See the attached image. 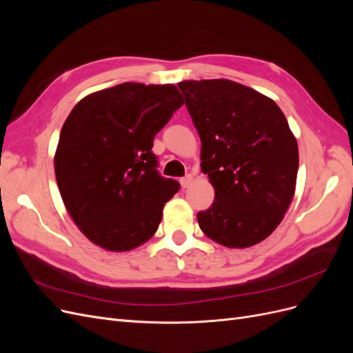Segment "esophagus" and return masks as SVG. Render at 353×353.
<instances>
[{
	"label": "esophagus",
	"instance_id": "obj_1",
	"mask_svg": "<svg viewBox=\"0 0 353 353\" xmlns=\"http://www.w3.org/2000/svg\"><path fill=\"white\" fill-rule=\"evenodd\" d=\"M179 183H181V187H183V188H188L191 185V183H193V176L187 175L184 178H181Z\"/></svg>",
	"mask_w": 353,
	"mask_h": 353
}]
</instances>
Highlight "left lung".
<instances>
[{
    "label": "left lung",
    "instance_id": "1",
    "mask_svg": "<svg viewBox=\"0 0 353 353\" xmlns=\"http://www.w3.org/2000/svg\"><path fill=\"white\" fill-rule=\"evenodd\" d=\"M178 87L201 141V172L215 188L197 213L201 231L225 248H250L271 236L293 200L299 148L279 105L230 79Z\"/></svg>",
    "mask_w": 353,
    "mask_h": 353
}]
</instances>
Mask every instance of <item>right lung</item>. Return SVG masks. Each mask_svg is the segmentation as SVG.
I'll return each instance as SVG.
<instances>
[{
    "mask_svg": "<svg viewBox=\"0 0 353 353\" xmlns=\"http://www.w3.org/2000/svg\"><path fill=\"white\" fill-rule=\"evenodd\" d=\"M183 105L175 85L125 82L74 105L54 156L63 203L101 249L128 252L150 240L179 190L157 172L153 138Z\"/></svg>",
    "mask_w": 353,
    "mask_h": 353,
    "instance_id": "add662e5",
    "label": "right lung"
}]
</instances>
